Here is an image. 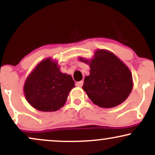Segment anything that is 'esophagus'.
Listing matches in <instances>:
<instances>
[{
	"label": "esophagus",
	"mask_w": 155,
	"mask_h": 155,
	"mask_svg": "<svg viewBox=\"0 0 155 155\" xmlns=\"http://www.w3.org/2000/svg\"><path fill=\"white\" fill-rule=\"evenodd\" d=\"M83 83H84L83 81H77V82L76 83V85L77 87H82V85H83Z\"/></svg>",
	"instance_id": "obj_1"
}]
</instances>
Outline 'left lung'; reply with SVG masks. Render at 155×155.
<instances>
[{
  "label": "left lung",
  "instance_id": "8db88e82",
  "mask_svg": "<svg viewBox=\"0 0 155 155\" xmlns=\"http://www.w3.org/2000/svg\"><path fill=\"white\" fill-rule=\"evenodd\" d=\"M80 60L89 63L82 58ZM90 66V76L84 78L82 88L93 104L112 108L127 99L133 88L132 74L113 53L96 51Z\"/></svg>",
  "mask_w": 155,
  "mask_h": 155
}]
</instances>
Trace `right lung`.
<instances>
[{"label": "right lung", "instance_id": "add662e5", "mask_svg": "<svg viewBox=\"0 0 155 155\" xmlns=\"http://www.w3.org/2000/svg\"><path fill=\"white\" fill-rule=\"evenodd\" d=\"M74 87L71 76L60 72L58 63L47 59L41 62L28 76L24 92L33 107L41 111H54L64 106Z\"/></svg>", "mask_w": 155, "mask_h": 155}]
</instances>
